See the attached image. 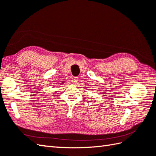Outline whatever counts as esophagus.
<instances>
[{
  "label": "esophagus",
  "mask_w": 156,
  "mask_h": 156,
  "mask_svg": "<svg viewBox=\"0 0 156 156\" xmlns=\"http://www.w3.org/2000/svg\"><path fill=\"white\" fill-rule=\"evenodd\" d=\"M78 77H74L73 78V82H74L75 84H77L78 83Z\"/></svg>",
  "instance_id": "34e87169"
}]
</instances>
